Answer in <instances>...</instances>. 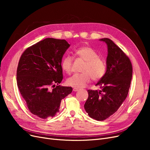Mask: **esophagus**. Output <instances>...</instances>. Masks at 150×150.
I'll return each instance as SVG.
<instances>
[{
	"label": "esophagus",
	"mask_w": 150,
	"mask_h": 150,
	"mask_svg": "<svg viewBox=\"0 0 150 150\" xmlns=\"http://www.w3.org/2000/svg\"><path fill=\"white\" fill-rule=\"evenodd\" d=\"M78 91H79V89H78V88H73V91H74V92Z\"/></svg>",
	"instance_id": "34e87169"
}]
</instances>
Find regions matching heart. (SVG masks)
Listing matches in <instances>:
<instances>
[{
  "label": "heart",
  "mask_w": 150,
  "mask_h": 150,
  "mask_svg": "<svg viewBox=\"0 0 150 150\" xmlns=\"http://www.w3.org/2000/svg\"><path fill=\"white\" fill-rule=\"evenodd\" d=\"M75 55L84 61L80 74H76L67 79L68 85L76 88H81L87 85L93 79L97 81L101 79L106 72V63L103 58L99 56L96 51L89 46H82L75 51ZM72 57L65 56L62 59L61 66L63 71L71 74L72 71Z\"/></svg>",
  "instance_id": "b5f03b06"
}]
</instances>
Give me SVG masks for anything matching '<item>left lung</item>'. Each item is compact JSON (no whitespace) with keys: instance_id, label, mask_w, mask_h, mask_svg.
Masks as SVG:
<instances>
[{"instance_id":"obj_1","label":"left lung","mask_w":150,"mask_h":150,"mask_svg":"<svg viewBox=\"0 0 150 150\" xmlns=\"http://www.w3.org/2000/svg\"><path fill=\"white\" fill-rule=\"evenodd\" d=\"M100 40L108 45L106 72L96 84L101 91L88 90L84 109L91 118L104 121L117 111L128 96L133 67L128 56L111 39Z\"/></svg>"}]
</instances>
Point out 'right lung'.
I'll list each match as a JSON object with an SVG mask.
<instances>
[{
	"instance_id": "add662e5",
	"label": "right lung",
	"mask_w": 150,
	"mask_h": 150,
	"mask_svg": "<svg viewBox=\"0 0 150 150\" xmlns=\"http://www.w3.org/2000/svg\"><path fill=\"white\" fill-rule=\"evenodd\" d=\"M70 45L64 39L46 38L27 48L17 69V83L29 110L41 119L54 117L61 102L71 93L61 86L62 57ZM53 87V89H51Z\"/></svg>"
}]
</instances>
